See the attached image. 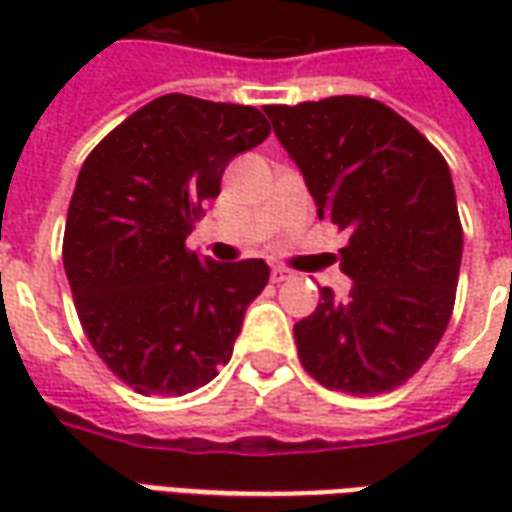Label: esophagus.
<instances>
[{"instance_id": "obj_1", "label": "esophagus", "mask_w": 512, "mask_h": 512, "mask_svg": "<svg viewBox=\"0 0 512 512\" xmlns=\"http://www.w3.org/2000/svg\"><path fill=\"white\" fill-rule=\"evenodd\" d=\"M293 277V271H288V268H282V266H274L271 268V282H285V279Z\"/></svg>"}]
</instances>
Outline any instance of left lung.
Wrapping results in <instances>:
<instances>
[{"label":"left lung","instance_id":"8db88e82","mask_svg":"<svg viewBox=\"0 0 512 512\" xmlns=\"http://www.w3.org/2000/svg\"><path fill=\"white\" fill-rule=\"evenodd\" d=\"M318 216L348 230L329 288L293 326L304 370L348 395L389 392L439 345L455 304L463 230L447 161L408 120L359 95L266 106Z\"/></svg>","mask_w":512,"mask_h":512}]
</instances>
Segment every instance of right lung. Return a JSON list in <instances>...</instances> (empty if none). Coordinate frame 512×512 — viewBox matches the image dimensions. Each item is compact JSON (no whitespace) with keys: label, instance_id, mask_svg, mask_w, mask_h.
I'll use <instances>...</instances> for the list:
<instances>
[{"label":"right lung","instance_id":"right-lung-1","mask_svg":"<svg viewBox=\"0 0 512 512\" xmlns=\"http://www.w3.org/2000/svg\"><path fill=\"white\" fill-rule=\"evenodd\" d=\"M271 126L255 106L161 95L123 120L76 178L62 263L95 354L139 395H186L219 376L263 260L216 263L186 249L202 205Z\"/></svg>","mask_w":512,"mask_h":512}]
</instances>
